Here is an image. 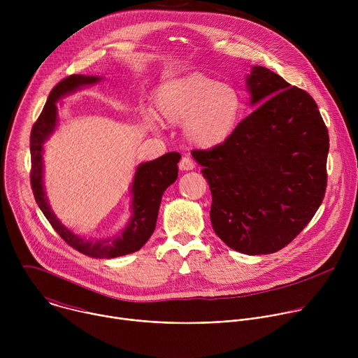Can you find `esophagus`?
<instances>
[{"label":"esophagus","mask_w":358,"mask_h":358,"mask_svg":"<svg viewBox=\"0 0 358 358\" xmlns=\"http://www.w3.org/2000/svg\"><path fill=\"white\" fill-rule=\"evenodd\" d=\"M178 167H180L181 171H191V170H194L195 164H194V162H192L191 159L182 157L181 162H180V164H178Z\"/></svg>","instance_id":"1"}]
</instances>
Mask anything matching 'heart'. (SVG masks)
<instances>
[{"instance_id": "heart-1", "label": "heart", "mask_w": 358, "mask_h": 358, "mask_svg": "<svg viewBox=\"0 0 358 358\" xmlns=\"http://www.w3.org/2000/svg\"><path fill=\"white\" fill-rule=\"evenodd\" d=\"M155 108L164 122L182 124L188 143L211 150L235 131L242 100L232 85L192 72L162 83L155 93ZM144 120L151 129L159 127V119L152 113H145Z\"/></svg>"}]
</instances>
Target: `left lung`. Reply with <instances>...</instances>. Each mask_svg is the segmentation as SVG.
<instances>
[{"label":"left lung","mask_w":358,"mask_h":358,"mask_svg":"<svg viewBox=\"0 0 358 358\" xmlns=\"http://www.w3.org/2000/svg\"><path fill=\"white\" fill-rule=\"evenodd\" d=\"M257 107L220 147L192 151L211 195L215 234L246 255L285 248L324 198L329 131L312 96L265 66L246 75Z\"/></svg>","instance_id":"8db88e82"}]
</instances>
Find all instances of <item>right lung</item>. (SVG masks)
<instances>
[{
    "label": "right lung",
    "mask_w": 358,
    "mask_h": 358,
    "mask_svg": "<svg viewBox=\"0 0 358 358\" xmlns=\"http://www.w3.org/2000/svg\"><path fill=\"white\" fill-rule=\"evenodd\" d=\"M101 79L103 78L96 75H72L50 90L43 110L31 131V185L38 207L65 242L90 258L110 259L138 250L155 232L162 196L178 177L177 164L181 156L173 151L156 160L137 166L130 187L131 217L126 227L116 235L87 239L65 227L50 208L45 192L43 144L58 127V101L82 87L99 83Z\"/></svg>",
    "instance_id": "1"
}]
</instances>
